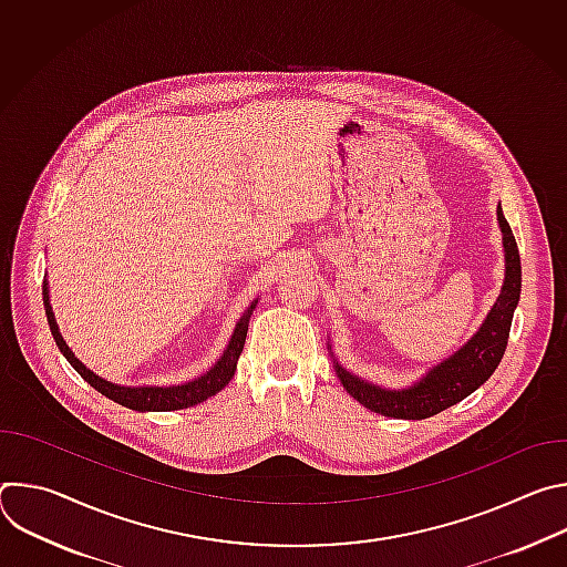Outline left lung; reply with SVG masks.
<instances>
[{
	"label": "left lung",
	"mask_w": 567,
	"mask_h": 567,
	"mask_svg": "<svg viewBox=\"0 0 567 567\" xmlns=\"http://www.w3.org/2000/svg\"><path fill=\"white\" fill-rule=\"evenodd\" d=\"M498 221L503 228V245H505V260H507L505 285L487 320L482 322V328L464 348H460L453 357H449L444 363L433 368L420 383L406 390L377 388L350 374L337 363V374L343 388L359 403H363L368 411L379 413L383 417H392V420H426L455 406L457 401L475 392L496 372L507 350L514 309L520 298L518 245L501 206H498Z\"/></svg>",
	"instance_id": "obj_1"
}]
</instances>
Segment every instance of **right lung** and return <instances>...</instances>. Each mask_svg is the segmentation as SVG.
<instances>
[{"mask_svg": "<svg viewBox=\"0 0 567 567\" xmlns=\"http://www.w3.org/2000/svg\"><path fill=\"white\" fill-rule=\"evenodd\" d=\"M42 296H44V309H47V320H49V328L51 334L55 339V346L60 348V352L64 354V359L73 365V370L83 377L92 388H96L101 394L110 396L112 401L121 403L125 409L132 411H179V409H188L195 406V403L206 401L208 396H213L215 392H219L230 377L235 374L237 368V359L241 354V348H245L247 341V330H249V318L256 305H251L247 309V313L239 318V322L235 326V332L228 341V348L224 350L221 359L199 379L184 383V385H171V388H123V385H114L101 377H96L92 370H87L83 363H80L73 352L66 348V343L62 341L58 326H55V316L51 311L49 305V289L47 282L42 287Z\"/></svg>", "mask_w": 567, "mask_h": 567, "instance_id": "1", "label": "right lung"}]
</instances>
